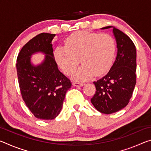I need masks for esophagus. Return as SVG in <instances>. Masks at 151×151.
Returning <instances> with one entry per match:
<instances>
[{
	"label": "esophagus",
	"instance_id": "obj_1",
	"mask_svg": "<svg viewBox=\"0 0 151 151\" xmlns=\"http://www.w3.org/2000/svg\"><path fill=\"white\" fill-rule=\"evenodd\" d=\"M84 85H85V84L83 83H82V82H78V81H75L73 83V85L75 86H83Z\"/></svg>",
	"mask_w": 151,
	"mask_h": 151
}]
</instances>
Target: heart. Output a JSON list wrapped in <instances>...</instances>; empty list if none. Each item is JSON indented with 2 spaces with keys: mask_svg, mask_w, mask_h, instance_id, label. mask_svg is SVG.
Returning a JSON list of instances; mask_svg holds the SVG:
<instances>
[{
  "mask_svg": "<svg viewBox=\"0 0 151 151\" xmlns=\"http://www.w3.org/2000/svg\"><path fill=\"white\" fill-rule=\"evenodd\" d=\"M114 52L115 42L111 35L81 31L71 35L66 40L65 46L57 47L55 57L68 75L75 70L81 61L83 65L74 74V77L86 80L94 73L101 75L108 70Z\"/></svg>",
  "mask_w": 151,
  "mask_h": 151,
  "instance_id": "obj_1",
  "label": "heart"
}]
</instances>
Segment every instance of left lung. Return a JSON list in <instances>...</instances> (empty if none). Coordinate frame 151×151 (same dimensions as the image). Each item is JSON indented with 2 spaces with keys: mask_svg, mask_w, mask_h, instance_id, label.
Listing matches in <instances>:
<instances>
[{
  "mask_svg": "<svg viewBox=\"0 0 151 151\" xmlns=\"http://www.w3.org/2000/svg\"><path fill=\"white\" fill-rule=\"evenodd\" d=\"M116 40L117 54L113 65L106 75L94 84L96 93L91 99L99 112L111 114L126 106L136 85L137 50L132 40L121 30L112 26Z\"/></svg>",
  "mask_w": 151,
  "mask_h": 151,
  "instance_id": "1",
  "label": "left lung"
}]
</instances>
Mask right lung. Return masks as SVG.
I'll list each match as a JSON object with an SVG mask.
<instances>
[{
  "label": "right lung",
  "instance_id": "add662e5",
  "mask_svg": "<svg viewBox=\"0 0 151 151\" xmlns=\"http://www.w3.org/2000/svg\"><path fill=\"white\" fill-rule=\"evenodd\" d=\"M55 34L41 33L29 40L20 50L17 71L20 93L28 108L37 119L52 120L62 109L66 91L71 83L58 70L52 40ZM45 56L35 65L31 57L37 53Z\"/></svg>",
  "mask_w": 151,
  "mask_h": 151
}]
</instances>
